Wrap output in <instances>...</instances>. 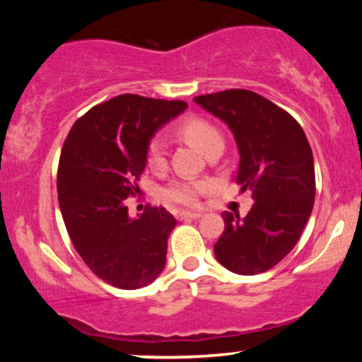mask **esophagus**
Here are the masks:
<instances>
[{
    "instance_id": "obj_1",
    "label": "esophagus",
    "mask_w": 362,
    "mask_h": 362,
    "mask_svg": "<svg viewBox=\"0 0 362 362\" xmlns=\"http://www.w3.org/2000/svg\"><path fill=\"white\" fill-rule=\"evenodd\" d=\"M178 219H199L201 214L199 213H187V211H182V213H177Z\"/></svg>"
}]
</instances>
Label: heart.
Instances as JSON below:
<instances>
[{
    "mask_svg": "<svg viewBox=\"0 0 362 362\" xmlns=\"http://www.w3.org/2000/svg\"><path fill=\"white\" fill-rule=\"evenodd\" d=\"M178 132L184 138L192 141L197 148L202 151H207L213 144L223 143L221 134L209 120L202 117H187L178 126ZM146 163L153 172H160L167 167V149H165V143L161 139H151L146 148ZM206 182L195 180V178H175L161 190V197L165 202L173 206H184V207H194L199 202V197L204 192Z\"/></svg>",
    "mask_w": 362,
    "mask_h": 362,
    "instance_id": "b5f03b06",
    "label": "heart"
}]
</instances>
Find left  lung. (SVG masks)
Segmentation results:
<instances>
[{
    "label": "left lung",
    "instance_id": "left-lung-1",
    "mask_svg": "<svg viewBox=\"0 0 362 362\" xmlns=\"http://www.w3.org/2000/svg\"><path fill=\"white\" fill-rule=\"evenodd\" d=\"M195 103L228 124L240 151L236 184L252 190L245 218L224 211L214 255L228 271L253 276L293 250L315 202L313 153L293 115L250 90L199 95Z\"/></svg>",
    "mask_w": 362,
    "mask_h": 362
}]
</instances>
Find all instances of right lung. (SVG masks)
I'll return each instance as SVG.
<instances>
[{
	"mask_svg": "<svg viewBox=\"0 0 362 362\" xmlns=\"http://www.w3.org/2000/svg\"><path fill=\"white\" fill-rule=\"evenodd\" d=\"M185 109L182 100L119 95L81 115L62 144L57 199L66 230L90 271L115 288H143L165 267L175 218L146 206L131 219L126 199L141 192L151 136Z\"/></svg>",
	"mask_w": 362,
	"mask_h": 362,
	"instance_id": "obj_1",
	"label": "right lung"
}]
</instances>
